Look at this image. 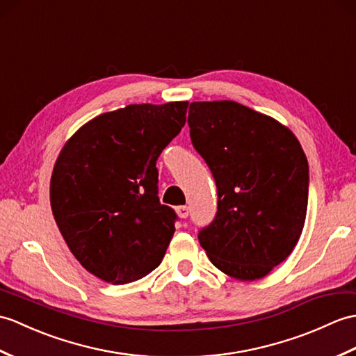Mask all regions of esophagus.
<instances>
[{
	"mask_svg": "<svg viewBox=\"0 0 356 356\" xmlns=\"http://www.w3.org/2000/svg\"><path fill=\"white\" fill-rule=\"evenodd\" d=\"M176 212H177V216L180 218H186L188 213H189V208H188V206H177Z\"/></svg>",
	"mask_w": 356,
	"mask_h": 356,
	"instance_id": "1",
	"label": "esophagus"
}]
</instances>
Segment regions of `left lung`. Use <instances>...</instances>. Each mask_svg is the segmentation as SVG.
<instances>
[{
  "label": "left lung",
  "mask_w": 356,
  "mask_h": 356,
  "mask_svg": "<svg viewBox=\"0 0 356 356\" xmlns=\"http://www.w3.org/2000/svg\"><path fill=\"white\" fill-rule=\"evenodd\" d=\"M188 124L218 194L200 245L230 277L267 276L293 252L307 218L309 168L300 143L276 120L229 100L191 103Z\"/></svg>",
  "instance_id": "left-lung-1"
}]
</instances>
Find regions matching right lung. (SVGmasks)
Wrapping results in <instances>:
<instances>
[{"instance_id":"right-lung-1","label":"right lung","mask_w":356,"mask_h":356,"mask_svg":"<svg viewBox=\"0 0 356 356\" xmlns=\"http://www.w3.org/2000/svg\"><path fill=\"white\" fill-rule=\"evenodd\" d=\"M188 102L130 104L86 122L56 161L49 200L76 259L109 284L159 266L175 234L156 161L186 122Z\"/></svg>"}]
</instances>
